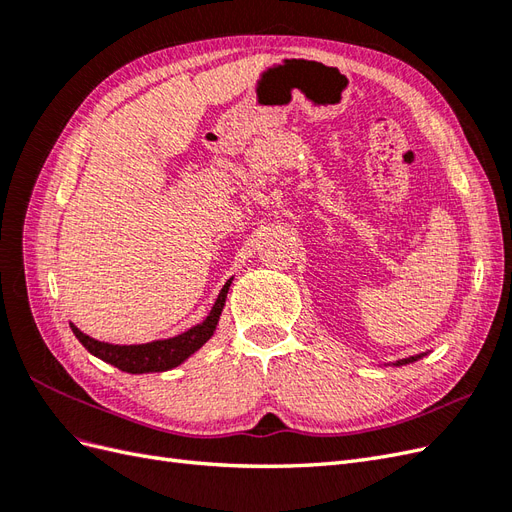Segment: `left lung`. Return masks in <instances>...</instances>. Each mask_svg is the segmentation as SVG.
<instances>
[{
	"label": "left lung",
	"mask_w": 512,
	"mask_h": 512,
	"mask_svg": "<svg viewBox=\"0 0 512 512\" xmlns=\"http://www.w3.org/2000/svg\"><path fill=\"white\" fill-rule=\"evenodd\" d=\"M429 352H421V354H414V356H408V359H399V361H393V363H384V365H391V367H401V365H410V363H416L418 359H423V356H427Z\"/></svg>",
	"instance_id": "obj_1"
}]
</instances>
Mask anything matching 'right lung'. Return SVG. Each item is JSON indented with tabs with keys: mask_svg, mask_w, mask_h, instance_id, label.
Returning a JSON list of instances; mask_svg holds the SVG:
<instances>
[{
	"mask_svg": "<svg viewBox=\"0 0 512 512\" xmlns=\"http://www.w3.org/2000/svg\"><path fill=\"white\" fill-rule=\"evenodd\" d=\"M232 284V277L222 286L218 299H215L209 316L194 324L192 329L183 331L181 335L168 337V339H156V342L147 344H132V346H119V344H108L98 342V339L85 335L76 324L70 322V329L76 335V339L87 348L98 359L104 363H111L121 371H128V374H153V371H168L188 361L194 352L203 348L215 333L218 327L222 309L226 305V294Z\"/></svg>",
	"mask_w": 512,
	"mask_h": 512,
	"instance_id": "add662e5",
	"label": "right lung"
}]
</instances>
